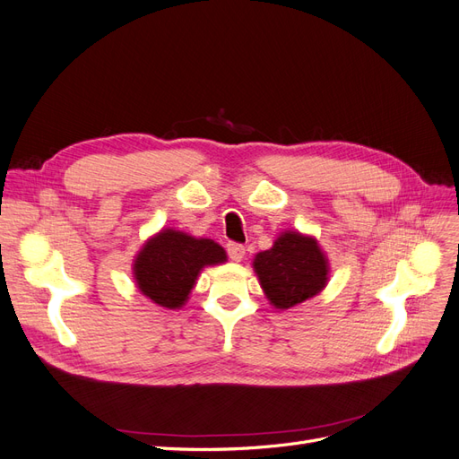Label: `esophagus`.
<instances>
[{"mask_svg": "<svg viewBox=\"0 0 459 459\" xmlns=\"http://www.w3.org/2000/svg\"><path fill=\"white\" fill-rule=\"evenodd\" d=\"M228 255L233 262H241L245 256V247L239 243H228Z\"/></svg>", "mask_w": 459, "mask_h": 459, "instance_id": "obj_1", "label": "esophagus"}]
</instances>
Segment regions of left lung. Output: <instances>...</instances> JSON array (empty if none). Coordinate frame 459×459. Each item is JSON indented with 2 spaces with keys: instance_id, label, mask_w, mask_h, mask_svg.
<instances>
[{
  "instance_id": "left-lung-1",
  "label": "left lung",
  "mask_w": 459,
  "mask_h": 459,
  "mask_svg": "<svg viewBox=\"0 0 459 459\" xmlns=\"http://www.w3.org/2000/svg\"><path fill=\"white\" fill-rule=\"evenodd\" d=\"M253 268L272 307L287 310L316 297L329 280V262L312 235L283 231L255 256Z\"/></svg>"
}]
</instances>
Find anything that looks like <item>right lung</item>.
I'll return each instance as SVG.
<instances>
[{
    "label": "right lung",
    "instance_id": "obj_1",
    "mask_svg": "<svg viewBox=\"0 0 459 459\" xmlns=\"http://www.w3.org/2000/svg\"><path fill=\"white\" fill-rule=\"evenodd\" d=\"M226 251L212 239H197L178 230H160L134 260L137 289L162 308H182L204 266L226 262Z\"/></svg>",
    "mask_w": 459,
    "mask_h": 459
}]
</instances>
